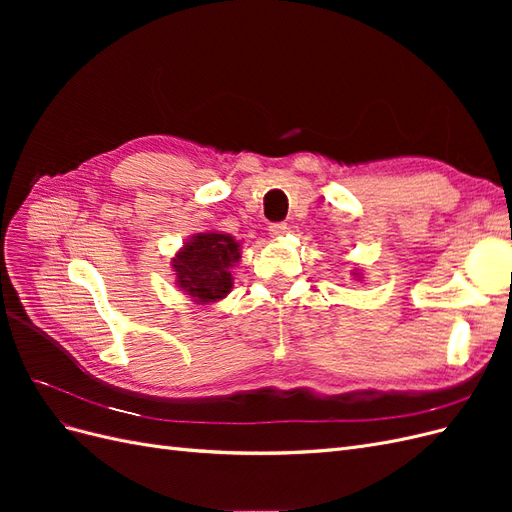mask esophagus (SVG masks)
Segmentation results:
<instances>
[{"mask_svg": "<svg viewBox=\"0 0 512 512\" xmlns=\"http://www.w3.org/2000/svg\"><path fill=\"white\" fill-rule=\"evenodd\" d=\"M286 230H288V226L284 222L269 224V235L271 237H282V235H286Z\"/></svg>", "mask_w": 512, "mask_h": 512, "instance_id": "obj_1", "label": "esophagus"}]
</instances>
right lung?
Returning a JSON list of instances; mask_svg holds the SVG:
<instances>
[{
	"instance_id": "right-lung-1",
	"label": "right lung",
	"mask_w": 512,
	"mask_h": 512,
	"mask_svg": "<svg viewBox=\"0 0 512 512\" xmlns=\"http://www.w3.org/2000/svg\"><path fill=\"white\" fill-rule=\"evenodd\" d=\"M241 258L239 243L220 232H200L173 258L177 284L198 303L224 299L232 288V267Z\"/></svg>"
}]
</instances>
